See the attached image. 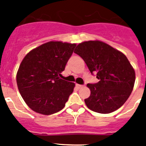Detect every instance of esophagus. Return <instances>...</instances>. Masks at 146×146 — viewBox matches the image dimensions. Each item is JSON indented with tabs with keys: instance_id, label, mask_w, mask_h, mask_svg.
<instances>
[{
	"instance_id": "34e87169",
	"label": "esophagus",
	"mask_w": 146,
	"mask_h": 146,
	"mask_svg": "<svg viewBox=\"0 0 146 146\" xmlns=\"http://www.w3.org/2000/svg\"><path fill=\"white\" fill-rule=\"evenodd\" d=\"M82 85H79V84H76V87L77 88H82Z\"/></svg>"
}]
</instances>
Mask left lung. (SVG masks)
<instances>
[{"label": "left lung", "instance_id": "left-lung-1", "mask_svg": "<svg viewBox=\"0 0 146 146\" xmlns=\"http://www.w3.org/2000/svg\"><path fill=\"white\" fill-rule=\"evenodd\" d=\"M99 81L88 84L91 95L85 99L90 110L110 113L121 108L133 90L135 72L126 55L101 41L79 44L74 50Z\"/></svg>", "mask_w": 146, "mask_h": 146}]
</instances>
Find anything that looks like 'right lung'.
I'll list each match as a JSON object with an SVG mask.
<instances>
[{
	"label": "right lung",
	"instance_id": "obj_1",
	"mask_svg": "<svg viewBox=\"0 0 146 146\" xmlns=\"http://www.w3.org/2000/svg\"><path fill=\"white\" fill-rule=\"evenodd\" d=\"M76 44L49 42L30 51L17 73L18 89L28 106L43 115L65 106L75 84L60 79Z\"/></svg>",
	"mask_w": 146,
	"mask_h": 146
}]
</instances>
